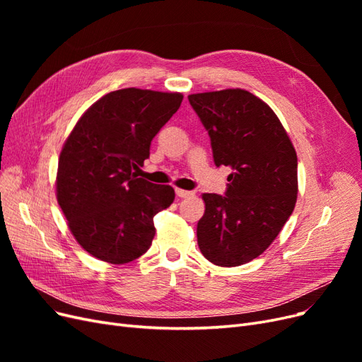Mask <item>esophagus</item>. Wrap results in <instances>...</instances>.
Here are the masks:
<instances>
[{"mask_svg": "<svg viewBox=\"0 0 362 362\" xmlns=\"http://www.w3.org/2000/svg\"><path fill=\"white\" fill-rule=\"evenodd\" d=\"M175 192H177V196H178V198H192V196L194 194L193 192L182 190V189H177Z\"/></svg>", "mask_w": 362, "mask_h": 362, "instance_id": "34e87169", "label": "esophagus"}]
</instances>
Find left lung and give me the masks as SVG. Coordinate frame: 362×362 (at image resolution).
I'll use <instances>...</instances> for the list:
<instances>
[{"label":"left lung","mask_w":362,"mask_h":362,"mask_svg":"<svg viewBox=\"0 0 362 362\" xmlns=\"http://www.w3.org/2000/svg\"><path fill=\"white\" fill-rule=\"evenodd\" d=\"M211 139L216 166H229L225 196L204 193L198 222L202 255L221 267L259 257L298 199V156L275 112L243 89L189 95Z\"/></svg>","instance_id":"8db88e82"}]
</instances>
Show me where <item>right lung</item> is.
I'll return each instance as SVG.
<instances>
[{"mask_svg":"<svg viewBox=\"0 0 362 362\" xmlns=\"http://www.w3.org/2000/svg\"><path fill=\"white\" fill-rule=\"evenodd\" d=\"M181 93L136 87L104 95L64 141L56 192L78 245L98 259L125 264L156 235L154 216L175 199L170 185L137 178L151 141L177 113Z\"/></svg>","mask_w":362,"mask_h":362,"instance_id":"add662e5","label":"right lung"}]
</instances>
